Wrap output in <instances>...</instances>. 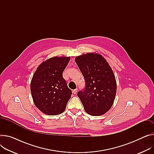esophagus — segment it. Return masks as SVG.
<instances>
[{
	"label": "esophagus",
	"instance_id": "1",
	"mask_svg": "<svg viewBox=\"0 0 154 154\" xmlns=\"http://www.w3.org/2000/svg\"><path fill=\"white\" fill-rule=\"evenodd\" d=\"M77 91H78V89H75L73 90V94H76L77 92Z\"/></svg>",
	"mask_w": 154,
	"mask_h": 154
}]
</instances>
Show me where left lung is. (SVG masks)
<instances>
[{
	"label": "left lung",
	"mask_w": 154,
	"mask_h": 154,
	"mask_svg": "<svg viewBox=\"0 0 154 154\" xmlns=\"http://www.w3.org/2000/svg\"><path fill=\"white\" fill-rule=\"evenodd\" d=\"M75 62L86 82L85 90L77 94L86 112L92 116L105 114L112 107L116 92V82L112 68L97 53L78 56Z\"/></svg>",
	"instance_id": "obj_1"
}]
</instances>
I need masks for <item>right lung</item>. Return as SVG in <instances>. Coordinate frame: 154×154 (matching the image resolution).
I'll return each mask as SVG.
<instances>
[{
  "label": "right lung",
  "instance_id": "right-lung-1",
  "mask_svg": "<svg viewBox=\"0 0 154 154\" xmlns=\"http://www.w3.org/2000/svg\"><path fill=\"white\" fill-rule=\"evenodd\" d=\"M69 57H54L37 68L31 81V92L36 107L48 115L63 113L72 96L63 78Z\"/></svg>",
  "mask_w": 154,
  "mask_h": 154
}]
</instances>
